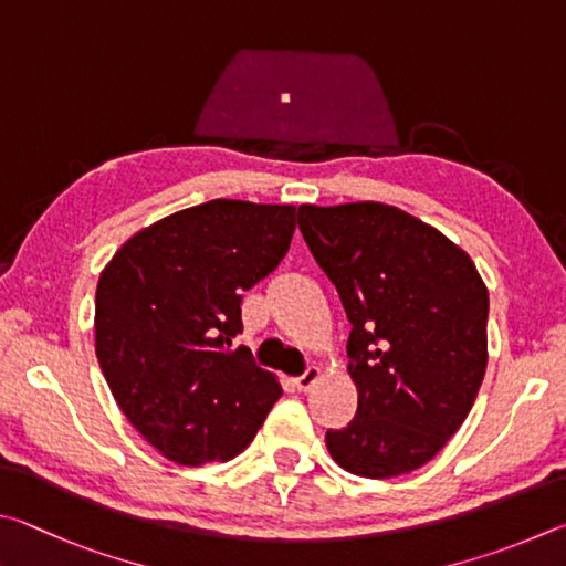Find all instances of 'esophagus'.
I'll use <instances>...</instances> for the list:
<instances>
[{"instance_id":"esophagus-1","label":"esophagus","mask_w":566,"mask_h":566,"mask_svg":"<svg viewBox=\"0 0 566 566\" xmlns=\"http://www.w3.org/2000/svg\"><path fill=\"white\" fill-rule=\"evenodd\" d=\"M321 378V368H315V365H311L308 370H305L301 378H295V388H298L301 392H308L315 382H318Z\"/></svg>"}]
</instances>
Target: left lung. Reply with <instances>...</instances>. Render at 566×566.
I'll return each instance as SVG.
<instances>
[{
  "instance_id": "8db88e82",
  "label": "left lung",
  "mask_w": 566,
  "mask_h": 566,
  "mask_svg": "<svg viewBox=\"0 0 566 566\" xmlns=\"http://www.w3.org/2000/svg\"><path fill=\"white\" fill-rule=\"evenodd\" d=\"M298 226L353 325L358 412L348 428L325 432L331 458L370 480L418 470L480 392L488 285L460 245L388 203H303Z\"/></svg>"
}]
</instances>
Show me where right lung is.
Here are the masks:
<instances>
[{"instance_id":"add662e5","label":"right lung","mask_w":566,"mask_h":566,"mask_svg":"<svg viewBox=\"0 0 566 566\" xmlns=\"http://www.w3.org/2000/svg\"><path fill=\"white\" fill-rule=\"evenodd\" d=\"M293 231L295 206L216 198L142 228L98 275V365L166 460H233L283 395L233 338L243 291L275 271Z\"/></svg>"}]
</instances>
